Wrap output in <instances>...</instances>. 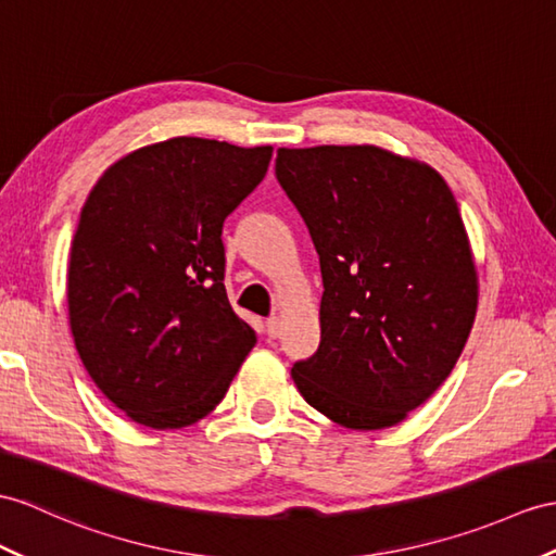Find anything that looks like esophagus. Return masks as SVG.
Masks as SVG:
<instances>
[{
    "label": "esophagus",
    "mask_w": 556,
    "mask_h": 556,
    "mask_svg": "<svg viewBox=\"0 0 556 556\" xmlns=\"http://www.w3.org/2000/svg\"><path fill=\"white\" fill-rule=\"evenodd\" d=\"M266 334L270 337V340H276V337L280 334V318L278 316H270L266 320Z\"/></svg>",
    "instance_id": "obj_1"
}]
</instances>
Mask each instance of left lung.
Masks as SVG:
<instances>
[{
    "instance_id": "left-lung-1",
    "label": "left lung",
    "mask_w": 556,
    "mask_h": 556,
    "mask_svg": "<svg viewBox=\"0 0 556 556\" xmlns=\"http://www.w3.org/2000/svg\"><path fill=\"white\" fill-rule=\"evenodd\" d=\"M276 176L320 256V344L294 363L308 405L346 429L403 422L445 382L479 304L443 176L377 146L278 148Z\"/></svg>"
}]
</instances>
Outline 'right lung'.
I'll list each match as a JSON object with an SVG mask.
<instances>
[{
    "label": "right lung",
    "mask_w": 556,
    "mask_h": 556,
    "mask_svg": "<svg viewBox=\"0 0 556 556\" xmlns=\"http://www.w3.org/2000/svg\"><path fill=\"white\" fill-rule=\"evenodd\" d=\"M274 148L200 137L143 146L103 172L67 266V318L89 377L151 429L210 415L256 344L224 288V219Z\"/></svg>",
    "instance_id": "right-lung-1"
}]
</instances>
